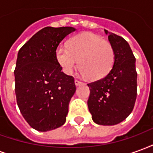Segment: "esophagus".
<instances>
[{"mask_svg": "<svg viewBox=\"0 0 153 153\" xmlns=\"http://www.w3.org/2000/svg\"><path fill=\"white\" fill-rule=\"evenodd\" d=\"M74 83H75V85L76 86H79V85H81V84H83V82H81V81H79V80L78 79H75V81H74Z\"/></svg>", "mask_w": 153, "mask_h": 153, "instance_id": "34e87169", "label": "esophagus"}]
</instances>
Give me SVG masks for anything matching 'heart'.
<instances>
[{"label":"heart","instance_id":"obj_1","mask_svg":"<svg viewBox=\"0 0 153 153\" xmlns=\"http://www.w3.org/2000/svg\"><path fill=\"white\" fill-rule=\"evenodd\" d=\"M56 58L65 73L70 74L78 65L87 79L96 80L106 76L112 69L115 51L110 42L92 33H83L59 46Z\"/></svg>","mask_w":153,"mask_h":153}]
</instances>
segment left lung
<instances>
[{"label":"left lung","instance_id":"8db88e82","mask_svg":"<svg viewBox=\"0 0 153 153\" xmlns=\"http://www.w3.org/2000/svg\"><path fill=\"white\" fill-rule=\"evenodd\" d=\"M115 51V61L109 74L88 83L90 95L88 106L97 125H115L132 112L137 97L135 57L128 43L105 29Z\"/></svg>","mask_w":153,"mask_h":153}]
</instances>
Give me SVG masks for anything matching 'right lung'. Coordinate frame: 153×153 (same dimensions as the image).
<instances>
[{"label": "right lung", "mask_w": 153, "mask_h": 153, "mask_svg": "<svg viewBox=\"0 0 153 153\" xmlns=\"http://www.w3.org/2000/svg\"><path fill=\"white\" fill-rule=\"evenodd\" d=\"M75 30L73 27H46L19 51L15 70L17 104L25 120L36 130L49 131L65 123L76 87L73 77L61 71L56 50Z\"/></svg>", "instance_id": "obj_1"}]
</instances>
